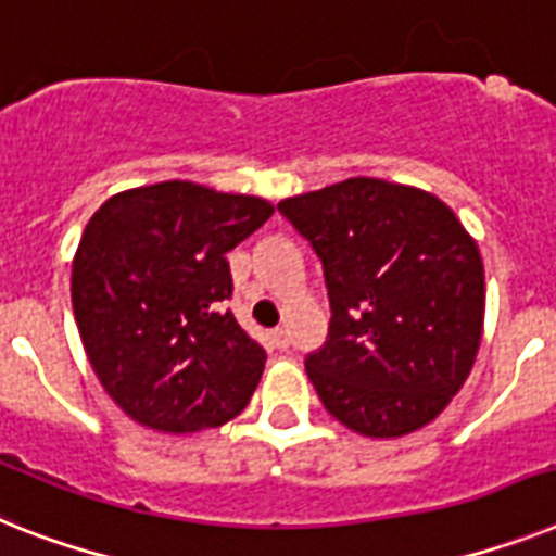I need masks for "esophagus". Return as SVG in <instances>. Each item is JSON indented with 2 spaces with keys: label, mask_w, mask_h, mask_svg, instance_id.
<instances>
[{
  "label": "esophagus",
  "mask_w": 556,
  "mask_h": 556,
  "mask_svg": "<svg viewBox=\"0 0 556 556\" xmlns=\"http://www.w3.org/2000/svg\"><path fill=\"white\" fill-rule=\"evenodd\" d=\"M273 338H275V346H278V350H289V329H275L273 332Z\"/></svg>",
  "instance_id": "34e87169"
}]
</instances>
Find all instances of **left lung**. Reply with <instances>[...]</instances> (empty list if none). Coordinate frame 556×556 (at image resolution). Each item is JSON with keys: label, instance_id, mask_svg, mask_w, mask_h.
Wrapping results in <instances>:
<instances>
[{"label": "left lung", "instance_id": "left-lung-1", "mask_svg": "<svg viewBox=\"0 0 556 556\" xmlns=\"http://www.w3.org/2000/svg\"><path fill=\"white\" fill-rule=\"evenodd\" d=\"M318 252L332 324L306 375L334 420L403 438L446 409L485 318L477 241L438 195L355 176L278 204Z\"/></svg>", "mask_w": 556, "mask_h": 556}]
</instances>
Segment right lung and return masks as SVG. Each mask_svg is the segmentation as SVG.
<instances>
[{"label": "right lung", "mask_w": 556, "mask_h": 556, "mask_svg": "<svg viewBox=\"0 0 556 556\" xmlns=\"http://www.w3.org/2000/svg\"><path fill=\"white\" fill-rule=\"evenodd\" d=\"M273 213L258 195L176 178L116 192L87 222L73 315L96 378L136 424L190 434L250 403L267 352L222 309L227 252Z\"/></svg>", "instance_id": "add662e5"}]
</instances>
